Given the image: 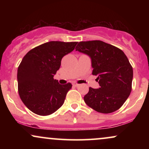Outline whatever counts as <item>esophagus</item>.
<instances>
[{"mask_svg": "<svg viewBox=\"0 0 149 149\" xmlns=\"http://www.w3.org/2000/svg\"><path fill=\"white\" fill-rule=\"evenodd\" d=\"M79 84H78V83H73V86H74V87H78L79 86Z\"/></svg>", "mask_w": 149, "mask_h": 149, "instance_id": "esophagus-1", "label": "esophagus"}]
</instances>
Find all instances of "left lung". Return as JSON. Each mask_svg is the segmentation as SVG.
Instances as JSON below:
<instances>
[{
    "mask_svg": "<svg viewBox=\"0 0 149 149\" xmlns=\"http://www.w3.org/2000/svg\"><path fill=\"white\" fill-rule=\"evenodd\" d=\"M76 50L91 59L92 74L97 76L98 89L89 88L87 105L97 112L110 113L119 109L130 96L133 70L120 49L101 40L81 41Z\"/></svg>",
    "mask_w": 149,
    "mask_h": 149,
    "instance_id": "8db88e82",
    "label": "left lung"
}]
</instances>
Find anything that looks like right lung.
I'll return each instance as SVG.
<instances>
[{"label":"right lung","instance_id":"1","mask_svg":"<svg viewBox=\"0 0 149 149\" xmlns=\"http://www.w3.org/2000/svg\"><path fill=\"white\" fill-rule=\"evenodd\" d=\"M77 43L49 41L31 49L22 59L17 70L19 95L34 113L50 115L63 105L72 85H61L53 78L61 59L72 52Z\"/></svg>","mask_w":149,"mask_h":149}]
</instances>
